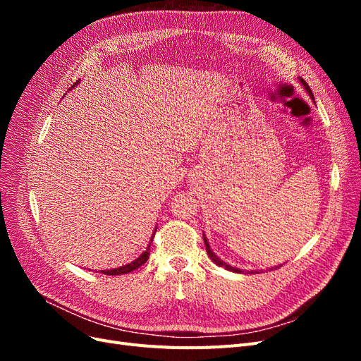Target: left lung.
<instances>
[{
  "label": "left lung",
  "mask_w": 361,
  "mask_h": 361,
  "mask_svg": "<svg viewBox=\"0 0 361 361\" xmlns=\"http://www.w3.org/2000/svg\"><path fill=\"white\" fill-rule=\"evenodd\" d=\"M300 80V82L302 84V87H304V89H305V92H307L309 93V96L312 97V99H313V93H312V90H310V87H309V84L307 82H305L302 78H298ZM203 241H204V245H206V251H207V255H209V257L212 259V262H214V264H216L218 267H224L226 269H228V271H233V272H244V271H241V269H238V268H235V267H231V265H227L226 264V262H223L220 257H218L215 253H214V251L211 250V245H209V243H207V239H206V236L203 235ZM276 268H279V267H276ZM251 272V274H253V271H250Z\"/></svg>",
  "instance_id": "8db88e82"
}]
</instances>
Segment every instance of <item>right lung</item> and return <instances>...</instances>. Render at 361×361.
<instances>
[{
    "label": "right lung",
    "mask_w": 361,
    "mask_h": 361,
    "mask_svg": "<svg viewBox=\"0 0 361 361\" xmlns=\"http://www.w3.org/2000/svg\"><path fill=\"white\" fill-rule=\"evenodd\" d=\"M76 84H78V82H75V85H76ZM75 85H72V87H75ZM72 87H71V90H72ZM155 232H157V231H155ZM155 232H154V235H155ZM152 239H154V236L150 238V243H149V245H147L146 251H143V253H141L135 260H133V262H130V264H128V265L118 267V268H114V269H104V271H101L102 274H105V276H120V274H128V272H130V271H134V269L140 268L141 265H145V264H146V260L149 259V251H150Z\"/></svg>",
    "instance_id": "obj_1"
}]
</instances>
